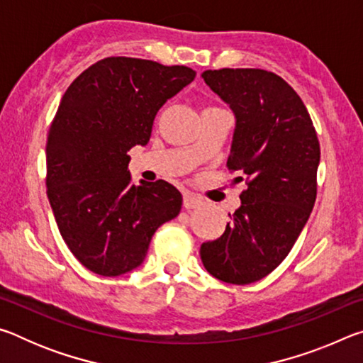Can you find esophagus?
I'll return each instance as SVG.
<instances>
[{
    "instance_id": "obj_1",
    "label": "esophagus",
    "mask_w": 363,
    "mask_h": 363,
    "mask_svg": "<svg viewBox=\"0 0 363 363\" xmlns=\"http://www.w3.org/2000/svg\"><path fill=\"white\" fill-rule=\"evenodd\" d=\"M201 206V200L199 196H195L192 194H184V208L186 210H195V208Z\"/></svg>"
}]
</instances>
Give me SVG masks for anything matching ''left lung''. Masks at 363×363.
Returning a JSON list of instances; mask_svg holds the SVG:
<instances>
[{
  "mask_svg": "<svg viewBox=\"0 0 363 363\" xmlns=\"http://www.w3.org/2000/svg\"><path fill=\"white\" fill-rule=\"evenodd\" d=\"M201 77L235 115L227 168L247 176L240 208L223 235L201 245V262L225 284L248 285L285 259L309 219L320 144L301 97L275 73L220 69Z\"/></svg>",
  "mask_w": 363,
  "mask_h": 363,
  "instance_id": "8db88e82",
  "label": "left lung"
}]
</instances>
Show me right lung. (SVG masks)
Segmentation results:
<instances>
[{"label":"right lung","mask_w":363,"mask_h":363,"mask_svg":"<svg viewBox=\"0 0 363 363\" xmlns=\"http://www.w3.org/2000/svg\"><path fill=\"white\" fill-rule=\"evenodd\" d=\"M186 65L107 57L73 79L46 143V187L67 247L86 269L116 277L145 259L153 233L181 211L167 181L134 186V145L149 143L164 102L194 82Z\"/></svg>","instance_id":"right-lung-1"}]
</instances>
